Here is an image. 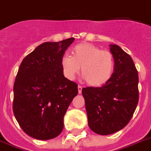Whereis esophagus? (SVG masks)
<instances>
[{
	"mask_svg": "<svg viewBox=\"0 0 151 151\" xmlns=\"http://www.w3.org/2000/svg\"><path fill=\"white\" fill-rule=\"evenodd\" d=\"M78 93L81 94V92H82V86H81V85H78Z\"/></svg>",
	"mask_w": 151,
	"mask_h": 151,
	"instance_id": "1",
	"label": "esophagus"
}]
</instances>
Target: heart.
Returning <instances> with one entry per match:
<instances>
[{
    "label": "heart",
    "mask_w": 151,
    "mask_h": 151,
    "mask_svg": "<svg viewBox=\"0 0 151 151\" xmlns=\"http://www.w3.org/2000/svg\"><path fill=\"white\" fill-rule=\"evenodd\" d=\"M71 56L64 55L61 59L63 75L73 80L80 72L88 85L99 87L105 85L112 78L114 71V55L107 50L90 43H81L70 49Z\"/></svg>",
    "instance_id": "heart-1"
}]
</instances>
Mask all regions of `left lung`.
<instances>
[{
    "label": "left lung",
    "mask_w": 151,
    "mask_h": 151,
    "mask_svg": "<svg viewBox=\"0 0 151 151\" xmlns=\"http://www.w3.org/2000/svg\"><path fill=\"white\" fill-rule=\"evenodd\" d=\"M110 52L115 60L112 78L101 87L82 88L88 126L99 135L126 126L139 101L138 71L132 57L116 45H110Z\"/></svg>",
    "instance_id": "1"
}]
</instances>
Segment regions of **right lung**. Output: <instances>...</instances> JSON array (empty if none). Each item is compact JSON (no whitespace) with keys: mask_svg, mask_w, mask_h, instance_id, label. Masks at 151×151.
<instances>
[{"mask_svg":"<svg viewBox=\"0 0 151 151\" xmlns=\"http://www.w3.org/2000/svg\"><path fill=\"white\" fill-rule=\"evenodd\" d=\"M73 37L45 42L20 64L14 83L13 113L24 132L47 140L63 129V117L78 95L77 83L65 78L61 59Z\"/></svg>","mask_w":151,"mask_h":151,"instance_id":"add662e5","label":"right lung"}]
</instances>
